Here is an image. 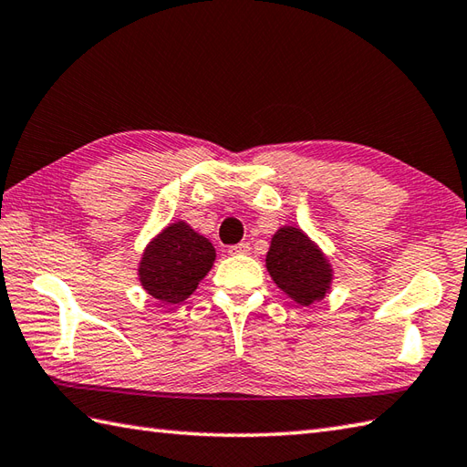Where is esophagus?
Segmentation results:
<instances>
[{"label":"esophagus","mask_w":467,"mask_h":467,"mask_svg":"<svg viewBox=\"0 0 467 467\" xmlns=\"http://www.w3.org/2000/svg\"><path fill=\"white\" fill-rule=\"evenodd\" d=\"M249 251H251L249 243H239V244L228 246V253H231V254H246Z\"/></svg>","instance_id":"34e87169"}]
</instances>
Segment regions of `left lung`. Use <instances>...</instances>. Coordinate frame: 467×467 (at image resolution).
<instances>
[{"label":"left lung","instance_id":"obj_1","mask_svg":"<svg viewBox=\"0 0 467 467\" xmlns=\"http://www.w3.org/2000/svg\"><path fill=\"white\" fill-rule=\"evenodd\" d=\"M266 271L286 296L303 306L325 299L333 281L331 263L296 226H281L273 234Z\"/></svg>","mask_w":467,"mask_h":467}]
</instances>
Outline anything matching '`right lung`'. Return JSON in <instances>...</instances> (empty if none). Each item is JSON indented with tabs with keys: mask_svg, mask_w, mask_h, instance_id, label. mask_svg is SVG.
Listing matches in <instances>:
<instances>
[{
	"mask_svg": "<svg viewBox=\"0 0 467 467\" xmlns=\"http://www.w3.org/2000/svg\"><path fill=\"white\" fill-rule=\"evenodd\" d=\"M216 251L213 243L191 224L176 221L148 243L138 265L142 289L164 305L188 299L206 273L213 269Z\"/></svg>",
	"mask_w": 467,
	"mask_h": 467,
	"instance_id": "1",
	"label": "right lung"
}]
</instances>
